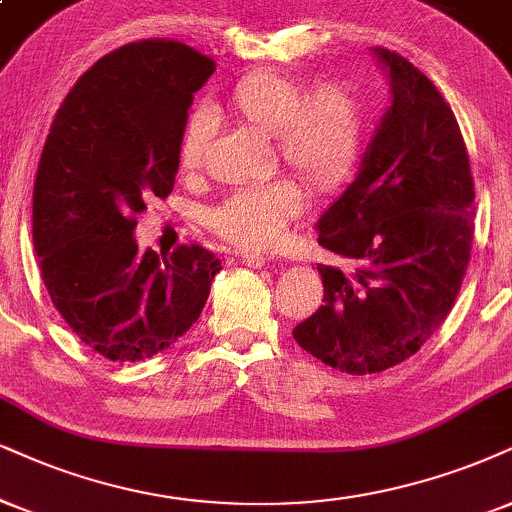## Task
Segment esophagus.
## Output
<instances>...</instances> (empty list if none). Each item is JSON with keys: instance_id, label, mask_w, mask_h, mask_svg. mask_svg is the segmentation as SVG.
<instances>
[{"instance_id": "1", "label": "esophagus", "mask_w": 512, "mask_h": 512, "mask_svg": "<svg viewBox=\"0 0 512 512\" xmlns=\"http://www.w3.org/2000/svg\"><path fill=\"white\" fill-rule=\"evenodd\" d=\"M239 261H242L244 266H249V268H261V266H266L268 258L263 254H249V251H244V254L239 256Z\"/></svg>"}]
</instances>
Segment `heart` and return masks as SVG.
<instances>
[{"mask_svg":"<svg viewBox=\"0 0 512 512\" xmlns=\"http://www.w3.org/2000/svg\"><path fill=\"white\" fill-rule=\"evenodd\" d=\"M296 75L251 71L225 94L223 106L232 116L273 132L280 159L308 185L332 189L349 178L363 151L365 106L358 92L342 82H323L308 90ZM216 135L211 111H194L182 125L178 161L185 173L206 166ZM306 192L292 178L239 187L208 213L213 232L239 249H270L285 235L287 225L304 211Z\"/></svg>","mask_w":512,"mask_h":512,"instance_id":"b5f03b06","label":"heart"}]
</instances>
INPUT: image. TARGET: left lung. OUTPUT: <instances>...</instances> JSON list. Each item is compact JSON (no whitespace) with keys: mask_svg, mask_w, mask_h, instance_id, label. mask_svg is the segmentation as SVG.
I'll use <instances>...</instances> for the list:
<instances>
[{"mask_svg":"<svg viewBox=\"0 0 512 512\" xmlns=\"http://www.w3.org/2000/svg\"><path fill=\"white\" fill-rule=\"evenodd\" d=\"M389 111L358 178L327 208L318 244L323 306L294 327L301 349L349 375L408 361L439 330L475 239V180L458 121L437 85L391 49Z\"/></svg>","mask_w":512,"mask_h":512,"instance_id":"left-lung-1","label":"left lung"}]
</instances>
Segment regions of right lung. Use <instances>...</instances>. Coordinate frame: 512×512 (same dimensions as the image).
Wrapping results in <instances>:
<instances>
[{
	"mask_svg": "<svg viewBox=\"0 0 512 512\" xmlns=\"http://www.w3.org/2000/svg\"><path fill=\"white\" fill-rule=\"evenodd\" d=\"M211 56L130 42L80 75L56 111L33 189V242L52 304L109 361H142L199 320L220 258L199 244L137 251L132 230L166 199L194 92Z\"/></svg>",
	"mask_w": 512,
	"mask_h": 512,
	"instance_id": "obj_1",
	"label": "right lung"
}]
</instances>
